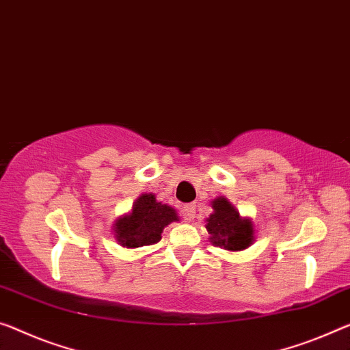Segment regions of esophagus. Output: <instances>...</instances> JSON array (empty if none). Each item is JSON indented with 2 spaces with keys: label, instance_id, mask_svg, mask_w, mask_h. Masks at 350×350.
Returning a JSON list of instances; mask_svg holds the SVG:
<instances>
[{
  "label": "esophagus",
  "instance_id": "obj_1",
  "mask_svg": "<svg viewBox=\"0 0 350 350\" xmlns=\"http://www.w3.org/2000/svg\"><path fill=\"white\" fill-rule=\"evenodd\" d=\"M183 216H185L186 220H192L193 216H196V205L189 203V205L183 206Z\"/></svg>",
  "mask_w": 350,
  "mask_h": 350
}]
</instances>
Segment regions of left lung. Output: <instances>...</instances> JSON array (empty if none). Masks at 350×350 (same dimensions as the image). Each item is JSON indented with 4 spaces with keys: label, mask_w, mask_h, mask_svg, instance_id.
I'll return each mask as SVG.
<instances>
[{
    "label": "left lung",
    "mask_w": 350,
    "mask_h": 350,
    "mask_svg": "<svg viewBox=\"0 0 350 350\" xmlns=\"http://www.w3.org/2000/svg\"><path fill=\"white\" fill-rule=\"evenodd\" d=\"M213 214L206 219V230L211 234L209 241L214 245L230 252L244 250L254 243V224L250 219L241 217L239 211L225 197L211 202Z\"/></svg>",
    "instance_id": "8db88e82"
}]
</instances>
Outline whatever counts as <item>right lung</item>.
Returning a JSON list of instances; mask_svg holds the SVG:
<instances>
[{
  "label": "right lung",
  "mask_w": 350,
  "mask_h": 350,
  "mask_svg": "<svg viewBox=\"0 0 350 350\" xmlns=\"http://www.w3.org/2000/svg\"><path fill=\"white\" fill-rule=\"evenodd\" d=\"M180 220L172 206L157 202L153 193H142L134 202L130 214L117 219L114 234L119 244L126 249L153 245L161 241V233L170 222Z\"/></svg>",
  "instance_id": "add662e5"
}]
</instances>
